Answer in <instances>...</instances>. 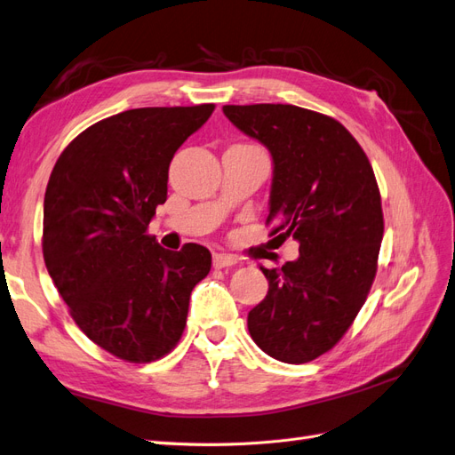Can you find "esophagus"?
I'll list each match as a JSON object with an SVG mask.
<instances>
[{"label": "esophagus", "mask_w": 455, "mask_h": 455, "mask_svg": "<svg viewBox=\"0 0 455 455\" xmlns=\"http://www.w3.org/2000/svg\"><path fill=\"white\" fill-rule=\"evenodd\" d=\"M212 264H214V267L222 269V267L235 266L237 264V258L231 256V254H224V252H216L214 258H212Z\"/></svg>", "instance_id": "obj_1"}]
</instances>
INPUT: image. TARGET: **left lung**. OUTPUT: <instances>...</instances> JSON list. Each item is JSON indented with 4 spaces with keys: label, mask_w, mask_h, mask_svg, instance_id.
<instances>
[{
    "label": "left lung",
    "mask_w": 455,
    "mask_h": 455,
    "mask_svg": "<svg viewBox=\"0 0 455 455\" xmlns=\"http://www.w3.org/2000/svg\"><path fill=\"white\" fill-rule=\"evenodd\" d=\"M224 115L272 153L266 224L300 244L294 262L260 267L269 287L249 333L279 362H312L347 333L373 285L385 231L373 168L352 133L315 110L260 103L224 105Z\"/></svg>",
    "instance_id": "8db88e82"
}]
</instances>
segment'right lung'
Here are the masks:
<instances>
[{
	"label": "right lung",
	"mask_w": 455,
	"mask_h": 455,
	"mask_svg": "<svg viewBox=\"0 0 455 455\" xmlns=\"http://www.w3.org/2000/svg\"><path fill=\"white\" fill-rule=\"evenodd\" d=\"M212 103L132 108L95 122L60 153L44 199V260L85 337L149 363L178 345L193 287L211 272L201 244L166 251L147 233L166 201L172 156Z\"/></svg>",
	"instance_id": "1"
}]
</instances>
